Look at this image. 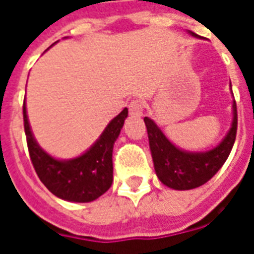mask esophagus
<instances>
[{"mask_svg": "<svg viewBox=\"0 0 254 254\" xmlns=\"http://www.w3.org/2000/svg\"><path fill=\"white\" fill-rule=\"evenodd\" d=\"M127 109H129V114L133 117H140L143 114V103L140 100H132Z\"/></svg>", "mask_w": 254, "mask_h": 254, "instance_id": "obj_1", "label": "esophagus"}]
</instances>
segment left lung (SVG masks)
<instances>
[{"label":"left lung","mask_w":254,"mask_h":254,"mask_svg":"<svg viewBox=\"0 0 254 254\" xmlns=\"http://www.w3.org/2000/svg\"><path fill=\"white\" fill-rule=\"evenodd\" d=\"M188 32L194 38H200L191 31ZM144 122L148 132L155 173L159 181L176 190H189L209 181L229 158L237 134V105L233 100V120L229 132L216 147L202 152H190L178 148L166 137L154 120L144 117Z\"/></svg>","instance_id":"8db88e82"}]
</instances>
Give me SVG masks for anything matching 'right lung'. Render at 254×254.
Instances as JSON below:
<instances>
[{"label":"right lung","mask_w":254,"mask_h":254,"mask_svg":"<svg viewBox=\"0 0 254 254\" xmlns=\"http://www.w3.org/2000/svg\"><path fill=\"white\" fill-rule=\"evenodd\" d=\"M24 130L30 158L39 180L54 196L70 202H91L109 190L113 182V148L127 117V109L113 118L99 138L72 159H58L38 144L31 130L25 100Z\"/></svg>","instance_id":"add662e5"}]
</instances>
